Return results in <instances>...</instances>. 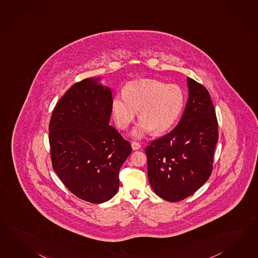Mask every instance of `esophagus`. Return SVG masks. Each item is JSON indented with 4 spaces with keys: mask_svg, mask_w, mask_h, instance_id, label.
<instances>
[{
    "mask_svg": "<svg viewBox=\"0 0 258 258\" xmlns=\"http://www.w3.org/2000/svg\"><path fill=\"white\" fill-rule=\"evenodd\" d=\"M131 146H132L133 150H138L141 148V145L138 143V142H132Z\"/></svg>",
    "mask_w": 258,
    "mask_h": 258,
    "instance_id": "1",
    "label": "esophagus"
}]
</instances>
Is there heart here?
Segmentation results:
<instances>
[{"label": "heart", "instance_id": "heart-1", "mask_svg": "<svg viewBox=\"0 0 258 258\" xmlns=\"http://www.w3.org/2000/svg\"><path fill=\"white\" fill-rule=\"evenodd\" d=\"M185 104V94L177 84L157 80L132 81L123 93L111 100V113L116 125L125 130L135 120L138 110L140 120L133 130L137 139L153 131L160 135L168 131L179 118Z\"/></svg>", "mask_w": 258, "mask_h": 258}]
</instances>
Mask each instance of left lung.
Segmentation results:
<instances>
[{
    "instance_id": "8db88e82",
    "label": "left lung",
    "mask_w": 258,
    "mask_h": 258,
    "mask_svg": "<svg viewBox=\"0 0 258 258\" xmlns=\"http://www.w3.org/2000/svg\"><path fill=\"white\" fill-rule=\"evenodd\" d=\"M186 83L188 98L179 123L146 148L150 186L159 197L173 203L189 197L208 180L218 141L209 92L193 79Z\"/></svg>"
}]
</instances>
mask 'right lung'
<instances>
[{"instance_id":"obj_1","label":"right lung","mask_w":258,"mask_h":258,"mask_svg":"<svg viewBox=\"0 0 258 258\" xmlns=\"http://www.w3.org/2000/svg\"><path fill=\"white\" fill-rule=\"evenodd\" d=\"M100 78L72 85L54 107L49 124L53 169L75 196L102 204L119 190V171L131 145L109 125L111 90Z\"/></svg>"}]
</instances>
